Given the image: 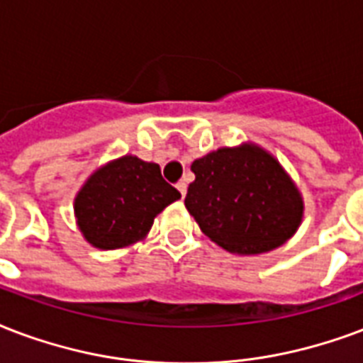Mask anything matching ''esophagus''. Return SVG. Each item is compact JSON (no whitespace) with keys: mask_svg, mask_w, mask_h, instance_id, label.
I'll use <instances>...</instances> for the list:
<instances>
[{"mask_svg":"<svg viewBox=\"0 0 363 363\" xmlns=\"http://www.w3.org/2000/svg\"><path fill=\"white\" fill-rule=\"evenodd\" d=\"M177 188H179V192H181V196L182 198H184V196H186V188H188V184L184 181H181V182H177Z\"/></svg>","mask_w":363,"mask_h":363,"instance_id":"34e87169","label":"esophagus"}]
</instances>
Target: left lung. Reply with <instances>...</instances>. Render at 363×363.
<instances>
[{
    "label": "left lung",
    "mask_w": 363,
    "mask_h": 363,
    "mask_svg": "<svg viewBox=\"0 0 363 363\" xmlns=\"http://www.w3.org/2000/svg\"><path fill=\"white\" fill-rule=\"evenodd\" d=\"M184 206L201 232L238 255L272 251L297 232L303 198L278 160L255 145L218 148L192 163Z\"/></svg>",
    "instance_id": "left-lung-1"
}]
</instances>
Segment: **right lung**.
<instances>
[{
    "label": "right lung",
    "instance_id": "1",
    "mask_svg": "<svg viewBox=\"0 0 363 363\" xmlns=\"http://www.w3.org/2000/svg\"><path fill=\"white\" fill-rule=\"evenodd\" d=\"M181 198L157 163L118 157L87 179L74 201L83 238L99 249H120L146 238L157 213Z\"/></svg>",
    "mask_w": 363,
    "mask_h": 363
}]
</instances>
